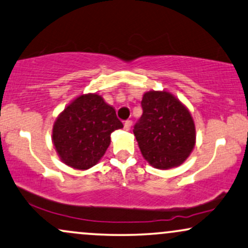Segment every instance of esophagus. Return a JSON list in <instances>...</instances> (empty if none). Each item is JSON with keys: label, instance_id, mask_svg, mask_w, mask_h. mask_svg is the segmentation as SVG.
<instances>
[{"label": "esophagus", "instance_id": "1", "mask_svg": "<svg viewBox=\"0 0 248 248\" xmlns=\"http://www.w3.org/2000/svg\"><path fill=\"white\" fill-rule=\"evenodd\" d=\"M132 124H133L132 120H127L126 122H124V129L130 130V129H132Z\"/></svg>", "mask_w": 248, "mask_h": 248}]
</instances>
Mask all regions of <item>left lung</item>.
Masks as SVG:
<instances>
[{"label":"left lung","instance_id":"8db88e82","mask_svg":"<svg viewBox=\"0 0 248 248\" xmlns=\"http://www.w3.org/2000/svg\"><path fill=\"white\" fill-rule=\"evenodd\" d=\"M141 105L143 114L133 132L143 157L159 170L181 165L195 145V124L188 109L166 91L145 92Z\"/></svg>","mask_w":248,"mask_h":248}]
</instances>
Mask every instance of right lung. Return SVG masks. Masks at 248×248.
I'll return each mask as SVG.
<instances>
[{"instance_id":"right-lung-1","label":"right lung","mask_w":248,"mask_h":248,"mask_svg":"<svg viewBox=\"0 0 248 248\" xmlns=\"http://www.w3.org/2000/svg\"><path fill=\"white\" fill-rule=\"evenodd\" d=\"M122 127L115 109L100 95L82 94L58 116L53 143L64 164L86 170L99 162L111 143V134Z\"/></svg>"}]
</instances>
